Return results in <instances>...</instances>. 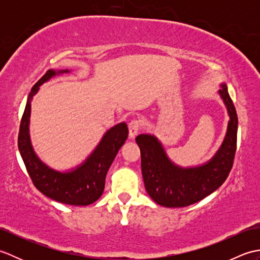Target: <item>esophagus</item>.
I'll return each instance as SVG.
<instances>
[{
  "label": "esophagus",
  "mask_w": 260,
  "mask_h": 260,
  "mask_svg": "<svg viewBox=\"0 0 260 260\" xmlns=\"http://www.w3.org/2000/svg\"><path fill=\"white\" fill-rule=\"evenodd\" d=\"M141 129V121L139 119H132L128 123L129 137H134Z\"/></svg>",
  "instance_id": "34e87169"
}]
</instances>
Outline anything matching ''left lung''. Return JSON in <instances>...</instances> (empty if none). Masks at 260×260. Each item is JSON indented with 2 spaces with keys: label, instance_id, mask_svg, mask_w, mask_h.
<instances>
[{
  "label": "left lung",
  "instance_id": "left-lung-1",
  "mask_svg": "<svg viewBox=\"0 0 260 260\" xmlns=\"http://www.w3.org/2000/svg\"><path fill=\"white\" fill-rule=\"evenodd\" d=\"M220 96L227 106L230 121L221 148L207 164L182 169L168 158L161 143L154 136L139 135L142 174L145 189L154 201L167 208H183L211 194L228 178L237 151L238 116L227 86L221 85Z\"/></svg>",
  "mask_w": 260,
  "mask_h": 260
}]
</instances>
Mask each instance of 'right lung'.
Returning <instances> with one entry per match:
<instances>
[{"instance_id": "add662e5", "label": "right lung", "mask_w": 260, "mask_h": 260, "mask_svg": "<svg viewBox=\"0 0 260 260\" xmlns=\"http://www.w3.org/2000/svg\"><path fill=\"white\" fill-rule=\"evenodd\" d=\"M60 73H68V70H61L58 73L48 70L32 87L27 97L24 113L22 115L18 146L32 183L39 191L60 203L70 204V206H88L102 197L107 171L120 146L126 141L128 128L125 123L112 127L104 135L103 140L89 158L73 172L60 173L49 169L37 157L31 146L29 136L31 101L37 93L39 86Z\"/></svg>"}]
</instances>
